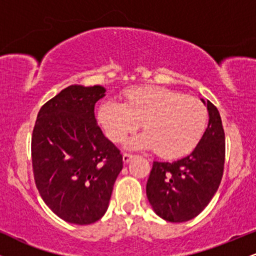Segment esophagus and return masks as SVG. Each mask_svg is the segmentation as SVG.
Wrapping results in <instances>:
<instances>
[{
	"label": "esophagus",
	"instance_id": "34e87169",
	"mask_svg": "<svg viewBox=\"0 0 256 256\" xmlns=\"http://www.w3.org/2000/svg\"><path fill=\"white\" fill-rule=\"evenodd\" d=\"M132 158H134V155L132 154H128V152H124V154H122V161H124L125 164H128Z\"/></svg>",
	"mask_w": 256,
	"mask_h": 256
}]
</instances>
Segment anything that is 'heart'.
<instances>
[{
    "mask_svg": "<svg viewBox=\"0 0 256 256\" xmlns=\"http://www.w3.org/2000/svg\"><path fill=\"white\" fill-rule=\"evenodd\" d=\"M124 102L104 101L98 110V124L113 142H122L142 125L144 132L131 138L132 149H155L164 158L189 154L207 128L204 104L162 86H134L122 92Z\"/></svg>",
    "mask_w": 256,
    "mask_h": 256,
    "instance_id": "b5f03b06",
    "label": "heart"
}]
</instances>
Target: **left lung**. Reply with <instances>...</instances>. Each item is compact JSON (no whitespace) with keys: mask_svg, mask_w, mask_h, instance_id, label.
<instances>
[{"mask_svg":"<svg viewBox=\"0 0 256 256\" xmlns=\"http://www.w3.org/2000/svg\"><path fill=\"white\" fill-rule=\"evenodd\" d=\"M207 106L208 126L196 148L172 162L154 161L146 182V198L154 212L171 222L198 216L218 190L225 162V134L219 110Z\"/></svg>","mask_w":256,"mask_h":256,"instance_id":"obj_1","label":"left lung"}]
</instances>
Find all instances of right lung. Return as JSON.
I'll use <instances>...</instances> for the list:
<instances>
[{
    "instance_id": "1",
    "label": "right lung",
    "mask_w": 256,
    "mask_h": 256,
    "mask_svg": "<svg viewBox=\"0 0 256 256\" xmlns=\"http://www.w3.org/2000/svg\"><path fill=\"white\" fill-rule=\"evenodd\" d=\"M101 85H71L44 104L32 132L36 186L46 204L67 222L89 225L104 216L122 155L95 119Z\"/></svg>"
}]
</instances>
